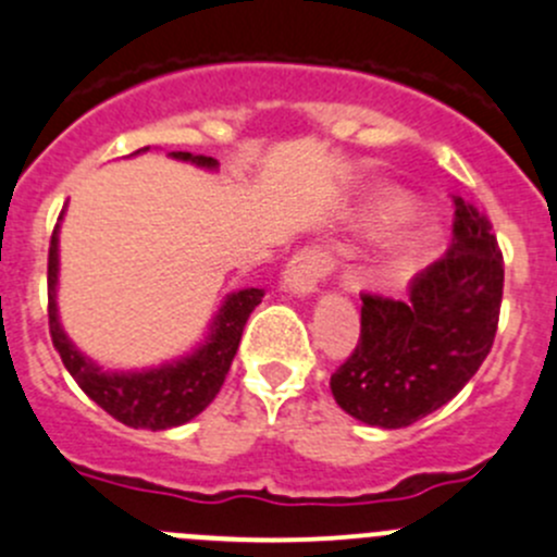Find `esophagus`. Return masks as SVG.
<instances>
[{
  "mask_svg": "<svg viewBox=\"0 0 557 557\" xmlns=\"http://www.w3.org/2000/svg\"><path fill=\"white\" fill-rule=\"evenodd\" d=\"M329 269H332V261H329L326 252L318 250V247H305L285 267L283 285L294 296H312L318 294V283L326 277Z\"/></svg>",
  "mask_w": 557,
  "mask_h": 557,
  "instance_id": "1",
  "label": "esophagus"
}]
</instances>
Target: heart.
<instances>
[{"label":"heart","mask_w":557,"mask_h":557,"mask_svg":"<svg viewBox=\"0 0 557 557\" xmlns=\"http://www.w3.org/2000/svg\"><path fill=\"white\" fill-rule=\"evenodd\" d=\"M413 212L416 201L408 193H383L375 203V212H372V225L375 228H388V225L410 218ZM441 242H444V236H441L438 225H410V228L392 236L377 250V256L367 263L364 280L370 285H375V288H399V285L413 280L424 267H430L435 261V256L441 252Z\"/></svg>","instance_id":"1"}]
</instances>
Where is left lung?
Masks as SVG:
<instances>
[{
  "label": "left lung",
  "instance_id": "8db88e82",
  "mask_svg": "<svg viewBox=\"0 0 557 557\" xmlns=\"http://www.w3.org/2000/svg\"><path fill=\"white\" fill-rule=\"evenodd\" d=\"M449 252L410 285L408 301L364 296L359 345L332 375L345 413L381 430L419 422L457 397L493 348L504 258L487 218L455 198Z\"/></svg>",
  "mask_w": 557,
  "mask_h": 557
}]
</instances>
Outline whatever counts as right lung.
<instances>
[{"label":"right lung","instance_id":"add662e5","mask_svg":"<svg viewBox=\"0 0 557 557\" xmlns=\"http://www.w3.org/2000/svg\"><path fill=\"white\" fill-rule=\"evenodd\" d=\"M144 152H149V147L138 149L135 154ZM171 158L203 171H218L220 165L207 154L171 152ZM62 220L64 212L59 214V223L51 236V250H48V326H51L53 348L62 356V364L84 388L86 397L95 399L106 413H111L116 422L127 424V428L158 433V430L180 428V424L196 419L218 397L236 348H239L247 318L261 305L263 288H242L225 296L220 310L209 321L203 339L193 345L187 354L163 361V364L141 367V370H106L67 337L62 318H59L57 290Z\"/></svg>","mask_w":557,"mask_h":557}]
</instances>
